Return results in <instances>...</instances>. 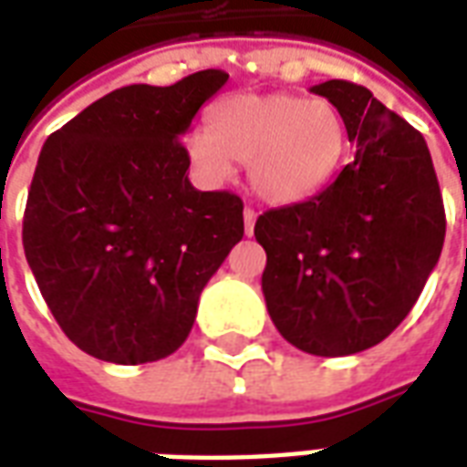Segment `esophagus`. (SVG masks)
I'll return each instance as SVG.
<instances>
[{
  "mask_svg": "<svg viewBox=\"0 0 467 467\" xmlns=\"http://www.w3.org/2000/svg\"><path fill=\"white\" fill-rule=\"evenodd\" d=\"M243 217H244V234L250 237V234L254 233V223H257V213H254V210H250V207H244Z\"/></svg>",
  "mask_w": 467,
  "mask_h": 467,
  "instance_id": "1",
  "label": "esophagus"
}]
</instances>
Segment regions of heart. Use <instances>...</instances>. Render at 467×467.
Wrapping results in <instances>:
<instances>
[{
    "label": "heart",
    "instance_id": "1",
    "mask_svg": "<svg viewBox=\"0 0 467 467\" xmlns=\"http://www.w3.org/2000/svg\"><path fill=\"white\" fill-rule=\"evenodd\" d=\"M187 157L207 182L247 164L253 192L267 204L310 200L330 184L348 154V124L330 99L297 95L224 97L207 132L187 137Z\"/></svg>",
    "mask_w": 467,
    "mask_h": 467
}]
</instances>
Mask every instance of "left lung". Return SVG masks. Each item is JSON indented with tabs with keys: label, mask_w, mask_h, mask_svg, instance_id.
Wrapping results in <instances>:
<instances>
[{
	"label": "left lung",
	"mask_w": 467,
	"mask_h": 467,
	"mask_svg": "<svg viewBox=\"0 0 467 467\" xmlns=\"http://www.w3.org/2000/svg\"><path fill=\"white\" fill-rule=\"evenodd\" d=\"M345 117L358 152L323 192L257 217L267 313L297 350L340 358L405 320L445 240V210L422 134L345 79L310 87Z\"/></svg>",
	"instance_id": "1"
}]
</instances>
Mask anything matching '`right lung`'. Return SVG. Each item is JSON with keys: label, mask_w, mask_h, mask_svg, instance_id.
I'll return each mask as SVG.
<instances>
[{"label": "right lung", "mask_w": 467, "mask_h": 467, "mask_svg": "<svg viewBox=\"0 0 467 467\" xmlns=\"http://www.w3.org/2000/svg\"><path fill=\"white\" fill-rule=\"evenodd\" d=\"M227 82L202 69L130 85L49 134L25 210L26 263L59 327L92 358L162 360L187 340L204 285L243 240V200L187 180L182 134Z\"/></svg>", "instance_id": "1"}]
</instances>
